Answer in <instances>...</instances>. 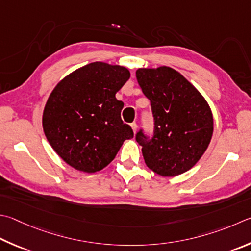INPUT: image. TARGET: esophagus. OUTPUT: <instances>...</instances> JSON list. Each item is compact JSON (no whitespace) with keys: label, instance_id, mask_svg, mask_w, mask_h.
I'll list each match as a JSON object with an SVG mask.
<instances>
[{"label":"esophagus","instance_id":"obj_1","mask_svg":"<svg viewBox=\"0 0 251 251\" xmlns=\"http://www.w3.org/2000/svg\"><path fill=\"white\" fill-rule=\"evenodd\" d=\"M130 126H131V128H133L134 133H136V130H137V124H136V123H131Z\"/></svg>","mask_w":251,"mask_h":251}]
</instances>
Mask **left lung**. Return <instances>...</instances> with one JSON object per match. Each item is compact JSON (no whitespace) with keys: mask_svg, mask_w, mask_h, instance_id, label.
Wrapping results in <instances>:
<instances>
[{"mask_svg":"<svg viewBox=\"0 0 251 251\" xmlns=\"http://www.w3.org/2000/svg\"><path fill=\"white\" fill-rule=\"evenodd\" d=\"M136 78L150 101L151 137L136 134L145 162L162 176L190 170L207 149L213 135V115L201 93L169 67L138 69Z\"/></svg>","mask_w":251,"mask_h":251,"instance_id":"8db88e82","label":"left lung"}]
</instances>
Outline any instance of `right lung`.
Instances as JSON below:
<instances>
[{
	"mask_svg": "<svg viewBox=\"0 0 251 251\" xmlns=\"http://www.w3.org/2000/svg\"><path fill=\"white\" fill-rule=\"evenodd\" d=\"M129 71L104 62L89 63L61 80L49 95L43 115L44 133L63 161L83 172L105 168L126 139L124 103L115 98Z\"/></svg>",
	"mask_w": 251,
	"mask_h": 251,
	"instance_id": "1",
	"label": "right lung"
}]
</instances>
